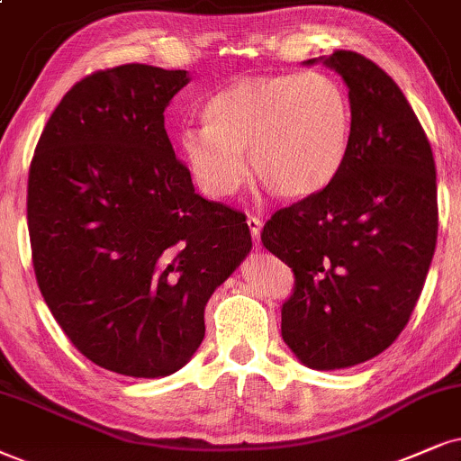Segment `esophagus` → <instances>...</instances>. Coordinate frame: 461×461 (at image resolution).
Here are the masks:
<instances>
[{"label": "esophagus", "mask_w": 461, "mask_h": 461, "mask_svg": "<svg viewBox=\"0 0 461 461\" xmlns=\"http://www.w3.org/2000/svg\"><path fill=\"white\" fill-rule=\"evenodd\" d=\"M247 225H249V230H250V236H253V240H255V244L259 242V234H261V219L259 217H253V214H250V217L247 219Z\"/></svg>", "instance_id": "esophagus-1"}]
</instances>
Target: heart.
Instances as JSON below:
<instances>
[{
  "instance_id": "heart-1",
  "label": "heart",
  "mask_w": 461,
  "mask_h": 461,
  "mask_svg": "<svg viewBox=\"0 0 461 461\" xmlns=\"http://www.w3.org/2000/svg\"><path fill=\"white\" fill-rule=\"evenodd\" d=\"M203 127L180 133V149L212 197L234 195L249 170L274 195L302 200L340 174L351 147V102L334 76H249L203 104Z\"/></svg>"
}]
</instances>
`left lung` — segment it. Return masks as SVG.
Segmentation results:
<instances>
[{
  "instance_id": "1",
  "label": "left lung",
  "mask_w": 461,
  "mask_h": 461,
  "mask_svg": "<svg viewBox=\"0 0 461 461\" xmlns=\"http://www.w3.org/2000/svg\"><path fill=\"white\" fill-rule=\"evenodd\" d=\"M325 63L348 86L347 161L323 191L274 212L261 242L295 276L283 340L308 368L336 370L376 357L406 328L434 258L438 200L429 140L392 76L353 50Z\"/></svg>"
}]
</instances>
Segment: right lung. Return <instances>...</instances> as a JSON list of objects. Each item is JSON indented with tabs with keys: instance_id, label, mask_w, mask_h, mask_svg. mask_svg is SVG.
Instances as JSON below:
<instances>
[{
	"instance_id": "1",
	"label": "right lung",
	"mask_w": 461,
	"mask_h": 461,
	"mask_svg": "<svg viewBox=\"0 0 461 461\" xmlns=\"http://www.w3.org/2000/svg\"><path fill=\"white\" fill-rule=\"evenodd\" d=\"M187 83L147 63L85 76L29 166L38 287L69 342L116 375L183 368L208 298L253 244L244 214L195 194L174 155L163 113Z\"/></svg>"
}]
</instances>
